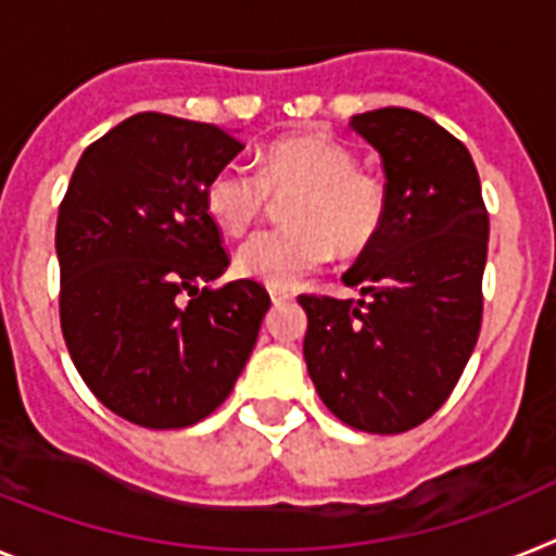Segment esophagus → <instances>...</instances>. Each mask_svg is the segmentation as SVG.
<instances>
[{
  "label": "esophagus",
  "mask_w": 556,
  "mask_h": 556,
  "mask_svg": "<svg viewBox=\"0 0 556 556\" xmlns=\"http://www.w3.org/2000/svg\"><path fill=\"white\" fill-rule=\"evenodd\" d=\"M270 302H274V305H286V302H291L293 300V293L288 291V288H270Z\"/></svg>",
  "instance_id": "obj_1"
}]
</instances>
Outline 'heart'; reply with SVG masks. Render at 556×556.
<instances>
[{"label": "heart", "instance_id": "heart-1", "mask_svg": "<svg viewBox=\"0 0 556 556\" xmlns=\"http://www.w3.org/2000/svg\"><path fill=\"white\" fill-rule=\"evenodd\" d=\"M288 228L260 231L240 245V277L268 288L300 286L333 256L365 251L387 217V189L379 177L356 169V155L328 135H291L260 152L256 172L226 163L208 177L203 206L214 226L245 235L268 206L270 194H290Z\"/></svg>", "mask_w": 556, "mask_h": 556}]
</instances>
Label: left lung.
Returning a JSON list of instances; mask_svg holds the SVG:
<instances>
[{
	"instance_id": "left-lung-1",
	"label": "left lung",
	"mask_w": 556,
	"mask_h": 556,
	"mask_svg": "<svg viewBox=\"0 0 556 556\" xmlns=\"http://www.w3.org/2000/svg\"><path fill=\"white\" fill-rule=\"evenodd\" d=\"M350 127L381 155L387 217L342 277L362 300L300 296L302 353L339 421L395 435L450 399L472 356L489 214L469 149L432 118L384 106Z\"/></svg>"
}]
</instances>
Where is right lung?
Masks as SVG:
<instances>
[{
  "instance_id": "right-lung-1",
  "label": "right lung",
  "mask_w": 556,
  "mask_h": 556,
  "mask_svg": "<svg viewBox=\"0 0 556 556\" xmlns=\"http://www.w3.org/2000/svg\"><path fill=\"white\" fill-rule=\"evenodd\" d=\"M242 149L214 124L138 112L84 149L55 223L62 330L96 399L149 429H184L228 399L270 296L228 268L203 206Z\"/></svg>"
}]
</instances>
